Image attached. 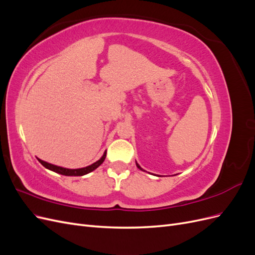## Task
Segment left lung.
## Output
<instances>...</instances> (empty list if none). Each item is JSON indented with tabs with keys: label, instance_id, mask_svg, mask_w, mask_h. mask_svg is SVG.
I'll list each match as a JSON object with an SVG mask.
<instances>
[{
	"label": "left lung",
	"instance_id": "1",
	"mask_svg": "<svg viewBox=\"0 0 255 255\" xmlns=\"http://www.w3.org/2000/svg\"><path fill=\"white\" fill-rule=\"evenodd\" d=\"M136 165H137V167H138V168H139V169H141V168H140V166H139V165H138L137 163H136ZM141 170H142V169H141Z\"/></svg>",
	"mask_w": 255,
	"mask_h": 255
}]
</instances>
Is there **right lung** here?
Wrapping results in <instances>:
<instances>
[{"label":"right lung","mask_w":255,"mask_h":255,"mask_svg":"<svg viewBox=\"0 0 255 255\" xmlns=\"http://www.w3.org/2000/svg\"><path fill=\"white\" fill-rule=\"evenodd\" d=\"M106 157V152L103 154V156L100 158L98 161H96V163H94L90 166H87L85 168H80V169H67V168H63V167H58V166H55V165H52V164H49L47 163V161H43L41 159L38 158V160L40 161V164L42 166H44L45 168L50 169V170L54 171V172H57L59 174H63V175H70V176H81V175H84V174H87L91 171H94L95 169H97L100 165H101L104 159Z\"/></svg>","instance_id":"obj_1"}]
</instances>
